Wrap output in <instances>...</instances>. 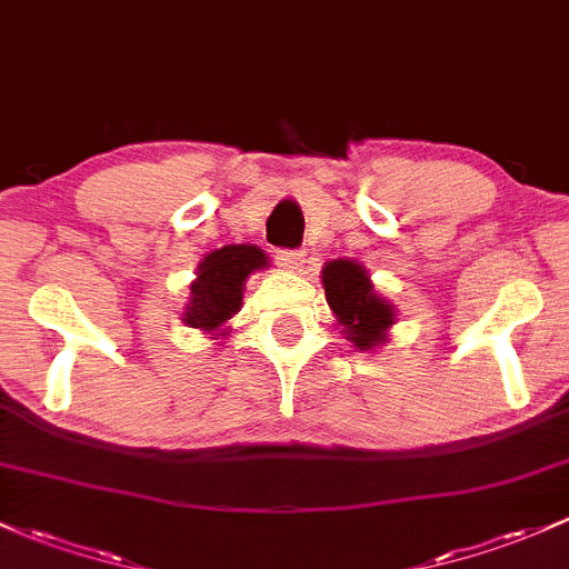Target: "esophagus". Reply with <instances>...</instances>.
<instances>
[{
    "mask_svg": "<svg viewBox=\"0 0 569 569\" xmlns=\"http://www.w3.org/2000/svg\"><path fill=\"white\" fill-rule=\"evenodd\" d=\"M277 262L284 271H301L303 262H307V254L298 252V249H282V252H277Z\"/></svg>",
    "mask_w": 569,
    "mask_h": 569,
    "instance_id": "obj_1",
    "label": "esophagus"
}]
</instances>
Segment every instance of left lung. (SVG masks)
Here are the masks:
<instances>
[{
  "label": "left lung",
  "mask_w": 569,
  "mask_h": 569,
  "mask_svg": "<svg viewBox=\"0 0 569 569\" xmlns=\"http://www.w3.org/2000/svg\"><path fill=\"white\" fill-rule=\"evenodd\" d=\"M320 279L345 339H350L360 352H375L388 345L390 328L396 326V309L375 290L363 262L331 260L322 266Z\"/></svg>",
  "instance_id": "8db88e82"
}]
</instances>
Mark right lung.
Returning a JSON list of instances; mask_svg holds the SVG:
<instances>
[{
  "label": "right lung",
  "mask_w": 569,
  "mask_h": 569,
  "mask_svg": "<svg viewBox=\"0 0 569 569\" xmlns=\"http://www.w3.org/2000/svg\"><path fill=\"white\" fill-rule=\"evenodd\" d=\"M268 266L271 260L254 243H228L206 254L189 284V301L181 315L184 326L209 333V339L228 336V322L241 311L247 279Z\"/></svg>",
  "instance_id": "1"
}]
</instances>
